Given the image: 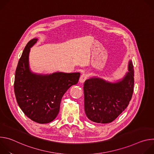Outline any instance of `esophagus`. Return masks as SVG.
<instances>
[{
	"label": "esophagus",
	"instance_id": "1",
	"mask_svg": "<svg viewBox=\"0 0 154 154\" xmlns=\"http://www.w3.org/2000/svg\"><path fill=\"white\" fill-rule=\"evenodd\" d=\"M87 77H88V74H86V73H83V74L81 75L80 77L79 81H80L81 83H83V82L86 80Z\"/></svg>",
	"mask_w": 154,
	"mask_h": 154
}]
</instances>
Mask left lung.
Instances as JSON below:
<instances>
[{
	"label": "left lung",
	"instance_id": "1",
	"mask_svg": "<svg viewBox=\"0 0 154 154\" xmlns=\"http://www.w3.org/2000/svg\"><path fill=\"white\" fill-rule=\"evenodd\" d=\"M134 87V65L128 64V72L117 83L99 78L88 79L84 83L85 112L90 120L107 124L115 120L127 107Z\"/></svg>",
	"mask_w": 154,
	"mask_h": 154
}]
</instances>
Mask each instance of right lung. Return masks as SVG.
Here are the masks:
<instances>
[{
  "label": "right lung",
  "instance_id": "obj_1",
  "mask_svg": "<svg viewBox=\"0 0 154 154\" xmlns=\"http://www.w3.org/2000/svg\"><path fill=\"white\" fill-rule=\"evenodd\" d=\"M35 38L26 45L15 72L14 90L18 105L24 113L32 121L46 124L58 115L64 94L76 85L79 72H56L49 75H37L29 67L30 48L37 41Z\"/></svg>",
  "mask_w": 154,
  "mask_h": 154
}]
</instances>
